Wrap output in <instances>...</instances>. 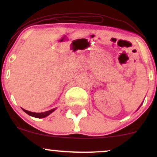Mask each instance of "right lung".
Returning a JSON list of instances; mask_svg holds the SVG:
<instances>
[{
  "label": "right lung",
  "mask_w": 157,
  "mask_h": 157,
  "mask_svg": "<svg viewBox=\"0 0 157 157\" xmlns=\"http://www.w3.org/2000/svg\"><path fill=\"white\" fill-rule=\"evenodd\" d=\"M23 111H25V112L27 113V114L30 115V116H32V117H36V118H44V117H47L48 115H49L50 113L53 112V111L55 110V109L49 110V111H46V112H43V113L31 112V111H26V110H25V109H23Z\"/></svg>",
  "instance_id": "1"
}]
</instances>
